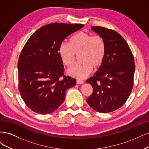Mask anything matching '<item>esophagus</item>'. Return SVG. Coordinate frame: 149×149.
<instances>
[{
    "label": "esophagus",
    "instance_id": "esophagus-1",
    "mask_svg": "<svg viewBox=\"0 0 149 149\" xmlns=\"http://www.w3.org/2000/svg\"><path fill=\"white\" fill-rule=\"evenodd\" d=\"M76 83H77V84H84V81L82 80L77 79V80H76Z\"/></svg>",
    "mask_w": 149,
    "mask_h": 149
}]
</instances>
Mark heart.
I'll return each mask as SVG.
<instances>
[{"label":"heart","mask_w":149,"mask_h":149,"mask_svg":"<svg viewBox=\"0 0 149 149\" xmlns=\"http://www.w3.org/2000/svg\"><path fill=\"white\" fill-rule=\"evenodd\" d=\"M59 54L62 62L68 68L74 64L76 55H79L80 62L69 69L68 73L73 77L84 79L91 73L93 68L97 69L102 66L106 54V46L101 36H92L79 31L69 38V43H61Z\"/></svg>","instance_id":"heart-1"}]
</instances>
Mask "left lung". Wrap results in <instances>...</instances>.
I'll return each instance as SVG.
<instances>
[{"label":"left lung","mask_w":149,"mask_h":149,"mask_svg":"<svg viewBox=\"0 0 149 149\" xmlns=\"http://www.w3.org/2000/svg\"><path fill=\"white\" fill-rule=\"evenodd\" d=\"M92 30L103 38L106 54L102 66L87 80L93 90L87 102L95 111L107 113L121 107L130 95L134 59L127 42L118 33L102 26H92Z\"/></svg>","instance_id":"8db88e82"}]
</instances>
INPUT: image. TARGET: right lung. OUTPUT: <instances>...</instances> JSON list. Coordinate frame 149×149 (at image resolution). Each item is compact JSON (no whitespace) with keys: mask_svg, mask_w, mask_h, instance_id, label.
<instances>
[{"mask_svg":"<svg viewBox=\"0 0 149 149\" xmlns=\"http://www.w3.org/2000/svg\"><path fill=\"white\" fill-rule=\"evenodd\" d=\"M82 24L54 23L36 30L24 46L18 62L19 91L26 106L41 114L54 111L64 102L66 90L76 80L63 76L59 47Z\"/></svg>","mask_w":149,"mask_h":149,"instance_id":"obj_1","label":"right lung"}]
</instances>
